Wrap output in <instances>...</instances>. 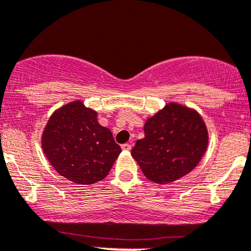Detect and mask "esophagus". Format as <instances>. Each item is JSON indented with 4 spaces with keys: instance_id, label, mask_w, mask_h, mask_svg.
I'll return each mask as SVG.
<instances>
[{
    "instance_id": "obj_1",
    "label": "esophagus",
    "mask_w": 251,
    "mask_h": 251,
    "mask_svg": "<svg viewBox=\"0 0 251 251\" xmlns=\"http://www.w3.org/2000/svg\"><path fill=\"white\" fill-rule=\"evenodd\" d=\"M131 147H132V146H131L130 143H124V145L121 146V148H123L124 151H130Z\"/></svg>"
}]
</instances>
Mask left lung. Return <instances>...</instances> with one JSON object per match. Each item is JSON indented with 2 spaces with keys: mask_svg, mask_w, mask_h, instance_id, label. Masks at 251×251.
<instances>
[{
  "mask_svg": "<svg viewBox=\"0 0 251 251\" xmlns=\"http://www.w3.org/2000/svg\"><path fill=\"white\" fill-rule=\"evenodd\" d=\"M145 137L131 155L145 176L155 184H169L191 172L207 150L208 131L195 109L168 103L146 120Z\"/></svg>",
  "mask_w": 251,
  "mask_h": 251,
  "instance_id": "obj_1",
  "label": "left lung"
}]
</instances>
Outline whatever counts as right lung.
Returning <instances> with one entry per match:
<instances>
[{"label": "right lung", "mask_w": 251, "mask_h": 251, "mask_svg": "<svg viewBox=\"0 0 251 251\" xmlns=\"http://www.w3.org/2000/svg\"><path fill=\"white\" fill-rule=\"evenodd\" d=\"M82 100L56 109L41 135V147L53 169L70 181L94 184L110 172L121 152L113 133Z\"/></svg>", "instance_id": "add662e5"}]
</instances>
